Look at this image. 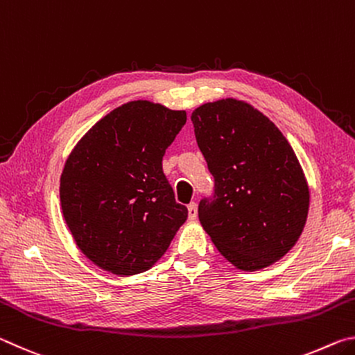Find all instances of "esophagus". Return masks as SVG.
<instances>
[{
  "instance_id": "34e87169",
  "label": "esophagus",
  "mask_w": 355,
  "mask_h": 355,
  "mask_svg": "<svg viewBox=\"0 0 355 355\" xmlns=\"http://www.w3.org/2000/svg\"><path fill=\"white\" fill-rule=\"evenodd\" d=\"M188 216H189V220L197 219V203L196 202H191L188 205Z\"/></svg>"
}]
</instances>
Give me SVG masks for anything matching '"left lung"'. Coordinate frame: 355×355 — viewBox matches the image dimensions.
<instances>
[{
    "label": "left lung",
    "mask_w": 355,
    "mask_h": 355,
    "mask_svg": "<svg viewBox=\"0 0 355 355\" xmlns=\"http://www.w3.org/2000/svg\"><path fill=\"white\" fill-rule=\"evenodd\" d=\"M200 152L214 177L199 219L216 248L244 271L266 268L304 230L309 186L280 130L235 98L202 105L191 116Z\"/></svg>",
    "instance_id": "1"
}]
</instances>
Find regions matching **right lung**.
Returning <instances> with one entry per match:
<instances>
[{"label":"right lung","mask_w":355,"mask_h":355,"mask_svg":"<svg viewBox=\"0 0 355 355\" xmlns=\"http://www.w3.org/2000/svg\"><path fill=\"white\" fill-rule=\"evenodd\" d=\"M184 123V111L130 101L69 156L59 189L64 218L78 248L105 271H147L188 218L163 172L166 148Z\"/></svg>","instance_id":"right-lung-1"}]
</instances>
